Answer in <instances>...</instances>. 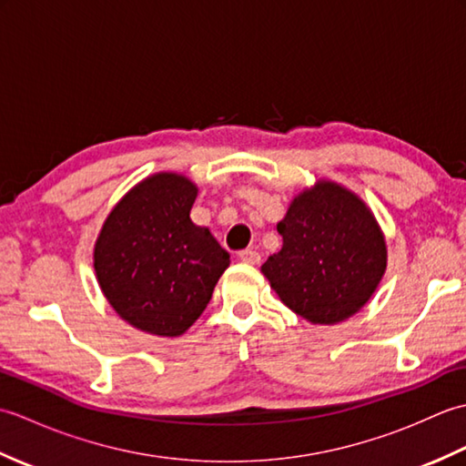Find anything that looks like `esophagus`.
I'll list each match as a JSON object with an SVG mask.
<instances>
[{"label":"esophagus","instance_id":"1","mask_svg":"<svg viewBox=\"0 0 466 466\" xmlns=\"http://www.w3.org/2000/svg\"><path fill=\"white\" fill-rule=\"evenodd\" d=\"M238 258L244 262V264H258L260 262V254L256 250H242L238 254Z\"/></svg>","mask_w":466,"mask_h":466}]
</instances>
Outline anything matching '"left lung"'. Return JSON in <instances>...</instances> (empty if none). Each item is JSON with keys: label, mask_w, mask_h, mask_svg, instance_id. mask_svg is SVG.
<instances>
[{"label": "left lung", "mask_w": 466, "mask_h": 466, "mask_svg": "<svg viewBox=\"0 0 466 466\" xmlns=\"http://www.w3.org/2000/svg\"><path fill=\"white\" fill-rule=\"evenodd\" d=\"M282 248L262 264L270 289L312 324H339L372 299L386 272V240L359 194L316 180L276 226Z\"/></svg>", "instance_id": "left-lung-1"}]
</instances>
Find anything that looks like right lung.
<instances>
[{
  "label": "right lung",
  "instance_id": "right-lung-1",
  "mask_svg": "<svg viewBox=\"0 0 466 466\" xmlns=\"http://www.w3.org/2000/svg\"><path fill=\"white\" fill-rule=\"evenodd\" d=\"M196 196L187 176L156 172L122 196L97 234V284L116 314L146 334L182 336L230 266L212 232L192 222Z\"/></svg>",
  "mask_w": 466,
  "mask_h": 466
}]
</instances>
